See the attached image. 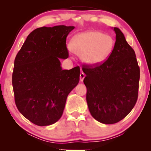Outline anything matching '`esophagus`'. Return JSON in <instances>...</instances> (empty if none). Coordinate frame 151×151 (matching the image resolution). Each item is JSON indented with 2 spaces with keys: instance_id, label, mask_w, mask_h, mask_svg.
Instances as JSON below:
<instances>
[{
  "instance_id": "34e87169",
  "label": "esophagus",
  "mask_w": 151,
  "mask_h": 151,
  "mask_svg": "<svg viewBox=\"0 0 151 151\" xmlns=\"http://www.w3.org/2000/svg\"><path fill=\"white\" fill-rule=\"evenodd\" d=\"M84 78H85V74H84L83 72L80 73V82L83 81Z\"/></svg>"
}]
</instances>
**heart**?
I'll use <instances>...</instances> for the list:
<instances>
[{
	"label": "heart",
	"instance_id": "obj_1",
	"mask_svg": "<svg viewBox=\"0 0 151 151\" xmlns=\"http://www.w3.org/2000/svg\"><path fill=\"white\" fill-rule=\"evenodd\" d=\"M113 37L98 31H87L73 36L70 49L89 66H97L106 60L114 48Z\"/></svg>",
	"mask_w": 151,
	"mask_h": 151
}]
</instances>
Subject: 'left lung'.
<instances>
[{"instance_id":"1","label":"left lung","mask_w":151,"mask_h":151,"mask_svg":"<svg viewBox=\"0 0 151 151\" xmlns=\"http://www.w3.org/2000/svg\"><path fill=\"white\" fill-rule=\"evenodd\" d=\"M108 59L97 66L86 65L84 83L91 114L101 123L119 122L131 112L138 98L140 76L135 53L120 29Z\"/></svg>"}]
</instances>
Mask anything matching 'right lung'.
I'll list each match as a JSON object with an SVG mask.
<instances>
[{
  "label": "right lung",
  "mask_w": 151,
  "mask_h": 151,
  "mask_svg": "<svg viewBox=\"0 0 151 151\" xmlns=\"http://www.w3.org/2000/svg\"><path fill=\"white\" fill-rule=\"evenodd\" d=\"M74 28L36 29L16 55L12 73L15 103L34 124L42 127L58 121L68 95L79 82L80 67L63 70L60 61L69 57L66 40Z\"/></svg>",
  "instance_id": "add662e5"
}]
</instances>
